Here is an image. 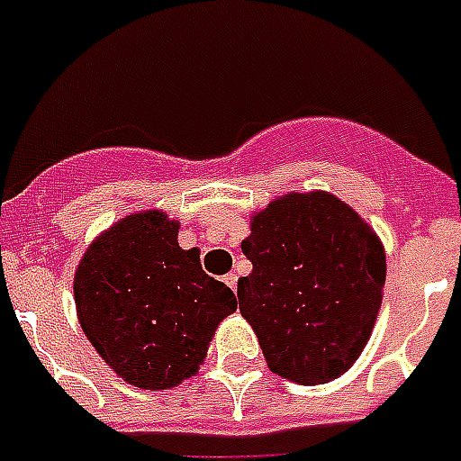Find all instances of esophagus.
<instances>
[{"mask_svg":"<svg viewBox=\"0 0 461 461\" xmlns=\"http://www.w3.org/2000/svg\"><path fill=\"white\" fill-rule=\"evenodd\" d=\"M237 275L234 273H230V275H224V285H227V287L231 289V292H237Z\"/></svg>","mask_w":461,"mask_h":461,"instance_id":"obj_1","label":"esophagus"}]
</instances>
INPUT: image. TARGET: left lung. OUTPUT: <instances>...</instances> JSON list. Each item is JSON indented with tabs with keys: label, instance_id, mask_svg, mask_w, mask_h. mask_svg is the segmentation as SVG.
<instances>
[{
	"label": "left lung",
	"instance_id": "8db88e82",
	"mask_svg": "<svg viewBox=\"0 0 461 461\" xmlns=\"http://www.w3.org/2000/svg\"><path fill=\"white\" fill-rule=\"evenodd\" d=\"M241 251L239 311L267 368L322 385L357 364L378 318L385 249L357 210L328 191L285 194L253 212Z\"/></svg>",
	"mask_w": 461,
	"mask_h": 461
}]
</instances>
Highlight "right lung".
<instances>
[{"mask_svg": "<svg viewBox=\"0 0 461 461\" xmlns=\"http://www.w3.org/2000/svg\"><path fill=\"white\" fill-rule=\"evenodd\" d=\"M83 332L119 378L169 390L198 373L237 296L208 277L201 251L179 246V220L162 210L122 217L86 249L74 275Z\"/></svg>", "mask_w": 461, "mask_h": 461, "instance_id": "obj_1", "label": "right lung"}]
</instances>
